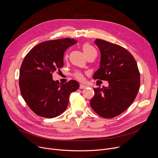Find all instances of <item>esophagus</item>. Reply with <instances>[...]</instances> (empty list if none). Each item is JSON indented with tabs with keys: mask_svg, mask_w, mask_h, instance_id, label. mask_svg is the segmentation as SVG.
I'll list each match as a JSON object with an SVG mask.
<instances>
[{
	"mask_svg": "<svg viewBox=\"0 0 158 158\" xmlns=\"http://www.w3.org/2000/svg\"><path fill=\"white\" fill-rule=\"evenodd\" d=\"M86 87H87V86L85 85H84V84H81L80 86H79V88H80L81 89H85V88H86Z\"/></svg>",
	"mask_w": 158,
	"mask_h": 158,
	"instance_id": "34e87169",
	"label": "esophagus"
}]
</instances>
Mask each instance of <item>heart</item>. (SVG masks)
Returning <instances> with one entry per match:
<instances>
[{"instance_id":"obj_1","label":"heart","mask_w":158,"mask_h":158,"mask_svg":"<svg viewBox=\"0 0 158 158\" xmlns=\"http://www.w3.org/2000/svg\"><path fill=\"white\" fill-rule=\"evenodd\" d=\"M94 50H95V48L89 44H83V45H82V51H83V52L86 56L88 55L89 52H91L92 51H94ZM67 56H68V55L66 54L65 56V58L67 57ZM73 76L78 80H82V78H83L82 73L79 71H77L73 73Z\"/></svg>"}]
</instances>
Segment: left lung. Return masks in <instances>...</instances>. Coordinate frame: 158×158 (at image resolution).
Masks as SVG:
<instances>
[{
    "instance_id": "obj_1",
    "label": "left lung",
    "mask_w": 158,
    "mask_h": 158,
    "mask_svg": "<svg viewBox=\"0 0 158 158\" xmlns=\"http://www.w3.org/2000/svg\"><path fill=\"white\" fill-rule=\"evenodd\" d=\"M101 52L100 68L94 79L107 81L108 87L94 88L90 106L101 117L111 118L125 111L133 102L140 86V75L134 57L127 49L96 39Z\"/></svg>"
}]
</instances>
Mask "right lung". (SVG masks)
Instances as JSON below:
<instances>
[{
    "label": "right lung",
    "mask_w": 158,
    "mask_h": 158,
    "mask_svg": "<svg viewBox=\"0 0 158 158\" xmlns=\"http://www.w3.org/2000/svg\"><path fill=\"white\" fill-rule=\"evenodd\" d=\"M76 43L70 38L44 41L24 57L20 70V92L37 115L48 118L60 115L67 107L70 94L79 89L76 81L61 84L52 79V73L63 66L64 52Z\"/></svg>",
    "instance_id": "obj_1"
}]
</instances>
